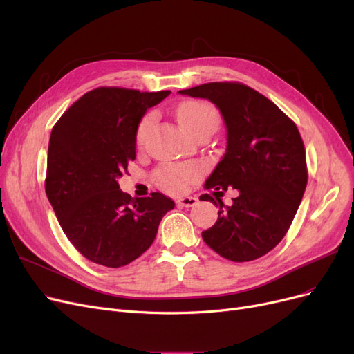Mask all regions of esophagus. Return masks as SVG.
<instances>
[{
    "label": "esophagus",
    "mask_w": 354,
    "mask_h": 354,
    "mask_svg": "<svg viewBox=\"0 0 354 354\" xmlns=\"http://www.w3.org/2000/svg\"><path fill=\"white\" fill-rule=\"evenodd\" d=\"M177 203H178V205H181V207L190 208V207H195L196 205L198 198H195V196H181V198H178Z\"/></svg>",
    "instance_id": "esophagus-1"
}]
</instances>
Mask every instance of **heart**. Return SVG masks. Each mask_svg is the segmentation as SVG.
<instances>
[{
	"label": "heart",
	"mask_w": 354,
	"mask_h": 354,
	"mask_svg": "<svg viewBox=\"0 0 354 354\" xmlns=\"http://www.w3.org/2000/svg\"><path fill=\"white\" fill-rule=\"evenodd\" d=\"M176 118L180 127L189 134L201 130L203 127H212L217 128L220 116L217 109L212 104L201 100H187L181 103L177 111ZM153 124V115H146L137 130V142H143L149 128ZM199 174V168L192 164L183 165H169L158 173L159 185L169 192H180L186 186L190 178Z\"/></svg>",
	"instance_id": "heart-1"
}]
</instances>
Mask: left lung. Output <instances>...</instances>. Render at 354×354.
Listing matches in <instances>:
<instances>
[{
	"instance_id": "left-lung-1",
	"label": "left lung",
	"mask_w": 354,
	"mask_h": 354,
	"mask_svg": "<svg viewBox=\"0 0 354 354\" xmlns=\"http://www.w3.org/2000/svg\"><path fill=\"white\" fill-rule=\"evenodd\" d=\"M180 94L217 106L226 125V152L201 201L217 205L218 218L202 232L205 243L230 261H251L282 241L307 186L306 151L298 128L259 91L239 82H209ZM227 187L240 195L229 207L218 198Z\"/></svg>"
}]
</instances>
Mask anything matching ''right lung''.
Listing matches in <instances>:
<instances>
[{"mask_svg":"<svg viewBox=\"0 0 354 354\" xmlns=\"http://www.w3.org/2000/svg\"><path fill=\"white\" fill-rule=\"evenodd\" d=\"M169 93L95 88L53 127L46 194L66 238L93 263L116 269L138 259L176 205L159 192L131 198L118 185L136 159L142 118Z\"/></svg>","mask_w":354,"mask_h":354,"instance_id":"obj_1","label":"right lung"}]
</instances>
